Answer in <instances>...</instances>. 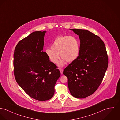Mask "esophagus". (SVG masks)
I'll list each match as a JSON object with an SVG mask.
<instances>
[{
	"instance_id": "esophagus-1",
	"label": "esophagus",
	"mask_w": 120,
	"mask_h": 120,
	"mask_svg": "<svg viewBox=\"0 0 120 120\" xmlns=\"http://www.w3.org/2000/svg\"><path fill=\"white\" fill-rule=\"evenodd\" d=\"M59 70H60L61 74H63V69L62 68H59Z\"/></svg>"
}]
</instances>
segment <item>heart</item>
<instances>
[{
	"label": "heart",
	"instance_id": "b5f03b06",
	"mask_svg": "<svg viewBox=\"0 0 120 120\" xmlns=\"http://www.w3.org/2000/svg\"><path fill=\"white\" fill-rule=\"evenodd\" d=\"M51 49H47L45 50L46 55L50 61L53 64L57 62L60 55L62 58L58 63L57 66L62 67L67 61L71 63L77 58L80 53V43L75 37L60 36L54 41Z\"/></svg>",
	"mask_w": 120,
	"mask_h": 120
}]
</instances>
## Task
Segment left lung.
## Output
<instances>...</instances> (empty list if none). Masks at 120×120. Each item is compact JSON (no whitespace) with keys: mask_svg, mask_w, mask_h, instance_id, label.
Listing matches in <instances>:
<instances>
[{"mask_svg":"<svg viewBox=\"0 0 120 120\" xmlns=\"http://www.w3.org/2000/svg\"><path fill=\"white\" fill-rule=\"evenodd\" d=\"M79 37L80 53L63 72L71 94L82 98L93 94L102 82L108 65L105 45L98 36L85 29H70Z\"/></svg>","mask_w":120,"mask_h":120,"instance_id":"obj_1","label":"left lung"}]
</instances>
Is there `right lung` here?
<instances>
[{"label": "right lung", "mask_w": 120, "mask_h": 120, "mask_svg": "<svg viewBox=\"0 0 120 120\" xmlns=\"http://www.w3.org/2000/svg\"><path fill=\"white\" fill-rule=\"evenodd\" d=\"M46 31H35L20 41L14 53V72L19 86L31 98L48 100L53 96L60 72L43 52Z\"/></svg>", "instance_id": "1"}]
</instances>
